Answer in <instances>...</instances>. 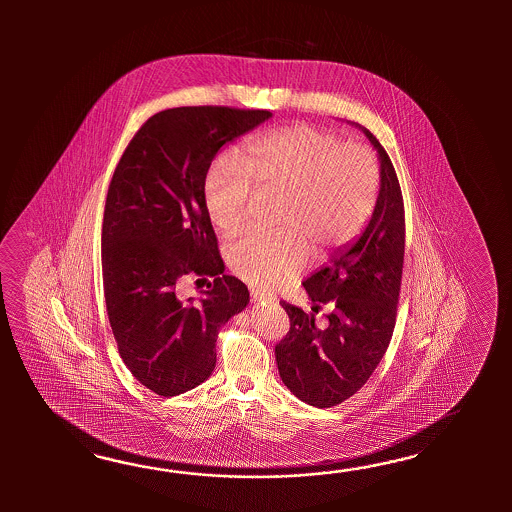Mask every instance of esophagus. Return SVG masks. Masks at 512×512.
Returning a JSON list of instances; mask_svg holds the SVG:
<instances>
[{"mask_svg": "<svg viewBox=\"0 0 512 512\" xmlns=\"http://www.w3.org/2000/svg\"><path fill=\"white\" fill-rule=\"evenodd\" d=\"M252 302H256V304H263V302H272L274 300V296L269 293H263V291H251Z\"/></svg>", "mask_w": 512, "mask_h": 512, "instance_id": "esophagus-1", "label": "esophagus"}]
</instances>
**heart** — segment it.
<instances>
[{
	"label": "heart",
	"instance_id": "b5f03b06",
	"mask_svg": "<svg viewBox=\"0 0 512 512\" xmlns=\"http://www.w3.org/2000/svg\"><path fill=\"white\" fill-rule=\"evenodd\" d=\"M240 166L219 161L203 183L210 221L236 232L249 219L256 190L278 194L276 232H249L227 247L230 269L241 280L274 289L302 271L309 256L348 247L377 205L381 168L362 144H346L331 131L296 124L252 137Z\"/></svg>",
	"mask_w": 512,
	"mask_h": 512
}]
</instances>
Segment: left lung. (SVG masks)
I'll list each match as a JSON object with an SVG mask.
<instances>
[{
    "label": "left lung",
    "mask_w": 512,
    "mask_h": 512,
    "mask_svg": "<svg viewBox=\"0 0 512 512\" xmlns=\"http://www.w3.org/2000/svg\"><path fill=\"white\" fill-rule=\"evenodd\" d=\"M377 148L381 188L370 223L346 251L338 252L304 282L313 307L280 302L289 333L274 355L283 384L304 403L331 408L344 403L370 379L392 340L404 263V203L392 159L370 130ZM327 307V326L314 315Z\"/></svg>",
    "instance_id": "1"
}]
</instances>
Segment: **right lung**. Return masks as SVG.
Instances as JSON below:
<instances>
[{
    "label": "right lung",
    "instance_id": "obj_1",
    "mask_svg": "<svg viewBox=\"0 0 512 512\" xmlns=\"http://www.w3.org/2000/svg\"><path fill=\"white\" fill-rule=\"evenodd\" d=\"M269 117L267 109H164L142 124L115 168L102 223L109 326L126 368L157 395L207 381L219 329L249 304L247 285L223 274L203 183L219 148ZM186 275L215 278L197 303L176 296Z\"/></svg>",
    "mask_w": 512,
    "mask_h": 512
}]
</instances>
